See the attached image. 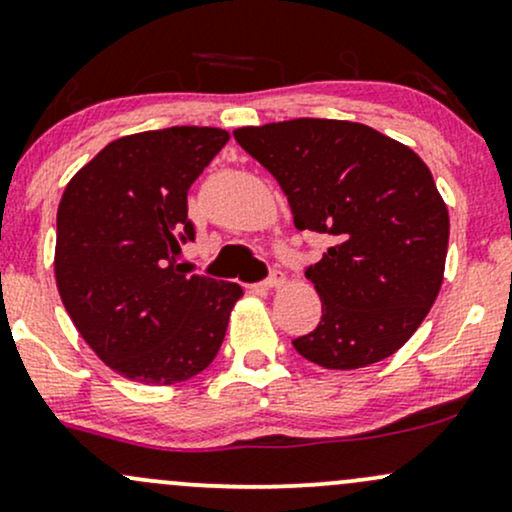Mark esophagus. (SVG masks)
<instances>
[{
	"label": "esophagus",
	"mask_w": 512,
	"mask_h": 512,
	"mask_svg": "<svg viewBox=\"0 0 512 512\" xmlns=\"http://www.w3.org/2000/svg\"><path fill=\"white\" fill-rule=\"evenodd\" d=\"M280 285H285V275H282V270H273V273H270L268 278L261 282L263 290H275V287H280Z\"/></svg>",
	"instance_id": "esophagus-1"
}]
</instances>
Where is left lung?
I'll return each mask as SVG.
<instances>
[{
    "label": "left lung",
    "mask_w": 512,
    "mask_h": 512,
    "mask_svg": "<svg viewBox=\"0 0 512 512\" xmlns=\"http://www.w3.org/2000/svg\"><path fill=\"white\" fill-rule=\"evenodd\" d=\"M234 138L278 179L294 227L333 239L306 268L321 323L292 340L294 350L335 371L398 352L434 306L446 270L448 208L426 162L342 119L244 126Z\"/></svg>",
    "instance_id": "8db88e82"
}]
</instances>
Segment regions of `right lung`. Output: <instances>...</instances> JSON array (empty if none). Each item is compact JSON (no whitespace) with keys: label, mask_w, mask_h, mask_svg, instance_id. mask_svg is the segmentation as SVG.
Segmentation results:
<instances>
[{"label":"right lung","mask_w":512,"mask_h":512,"mask_svg":"<svg viewBox=\"0 0 512 512\" xmlns=\"http://www.w3.org/2000/svg\"><path fill=\"white\" fill-rule=\"evenodd\" d=\"M230 141L215 126H170L107 143L66 184L54 278L66 314L119 376L172 386L201 374L242 297L237 282L184 275L194 239L186 194Z\"/></svg>","instance_id":"obj_1"}]
</instances>
